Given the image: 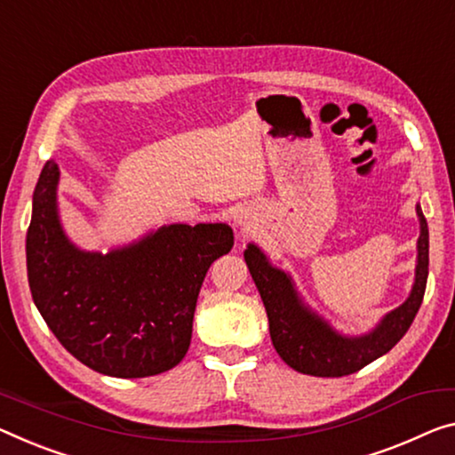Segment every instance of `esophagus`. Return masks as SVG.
Masks as SVG:
<instances>
[{"label":"esophagus","instance_id":"obj_1","mask_svg":"<svg viewBox=\"0 0 455 455\" xmlns=\"http://www.w3.org/2000/svg\"><path fill=\"white\" fill-rule=\"evenodd\" d=\"M235 226H240V228H243L246 229L248 228V220H246V215H235Z\"/></svg>","mask_w":455,"mask_h":455}]
</instances>
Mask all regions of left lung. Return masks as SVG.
Listing matches in <instances>:
<instances>
[{
	"mask_svg": "<svg viewBox=\"0 0 455 455\" xmlns=\"http://www.w3.org/2000/svg\"><path fill=\"white\" fill-rule=\"evenodd\" d=\"M417 218L421 234L417 240L415 283L409 297L388 311L372 330L360 335L335 330L330 321L305 303L289 272L272 267L256 243H248L243 260L267 309L272 346L292 370L321 379H338L358 372L401 341L423 303L429 275V229L421 205H417Z\"/></svg>",
	"mask_w": 455,
	"mask_h": 455,
	"instance_id": "left-lung-1",
	"label": "left lung"
}]
</instances>
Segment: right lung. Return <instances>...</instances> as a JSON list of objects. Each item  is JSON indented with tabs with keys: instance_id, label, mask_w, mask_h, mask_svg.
I'll return each mask as SVG.
<instances>
[{
	"instance_id": "obj_1",
	"label": "right lung",
	"mask_w": 455,
	"mask_h": 455,
	"mask_svg": "<svg viewBox=\"0 0 455 455\" xmlns=\"http://www.w3.org/2000/svg\"><path fill=\"white\" fill-rule=\"evenodd\" d=\"M60 171L48 160L32 197L26 264L34 305L57 339L95 372L144 379L191 346L209 267L234 246L228 223H171L103 251L71 242L59 213Z\"/></svg>"
}]
</instances>
